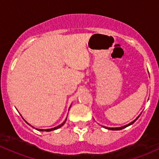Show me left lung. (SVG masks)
Masks as SVG:
<instances>
[{"mask_svg": "<svg viewBox=\"0 0 159 159\" xmlns=\"http://www.w3.org/2000/svg\"><path fill=\"white\" fill-rule=\"evenodd\" d=\"M139 117V116L137 117V118H136V119L134 120V121H132V122H130V124H128V125H125V126L121 127V128H107V127H104V128H106V129H109V130H121V129H123V128H127V127H128V126H130V125H133V124L134 123V122H135L136 121H137V118H138Z\"/></svg>", "mask_w": 159, "mask_h": 159, "instance_id": "8db88e82", "label": "left lung"}]
</instances>
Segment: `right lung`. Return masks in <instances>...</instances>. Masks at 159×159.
<instances>
[{
	"instance_id": "obj_1",
	"label": "right lung",
	"mask_w": 159,
	"mask_h": 159,
	"mask_svg": "<svg viewBox=\"0 0 159 159\" xmlns=\"http://www.w3.org/2000/svg\"><path fill=\"white\" fill-rule=\"evenodd\" d=\"M66 120H67V118H66L65 121H64L63 122H62V123L61 124V125H58V126H57V127H55V128H50V129H37V130H40V131H47V132H48V131H51V130H57V129H58V128H61V127H62V125H63L64 124H65V122L66 121ZM25 122H26V121H25ZM27 124H29V123H27Z\"/></svg>"
}]
</instances>
